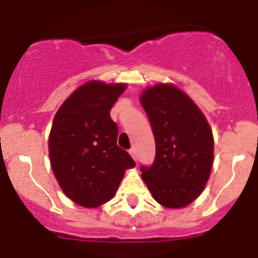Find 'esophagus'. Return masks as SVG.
I'll list each match as a JSON object with an SVG mask.
<instances>
[{
	"label": "esophagus",
	"instance_id": "34e87169",
	"mask_svg": "<svg viewBox=\"0 0 258 258\" xmlns=\"http://www.w3.org/2000/svg\"><path fill=\"white\" fill-rule=\"evenodd\" d=\"M129 154L132 155V157H133L134 160H137V152H136V150H134V149H132L131 151H129Z\"/></svg>",
	"mask_w": 258,
	"mask_h": 258
}]
</instances>
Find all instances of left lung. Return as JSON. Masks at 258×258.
I'll return each instance as SVG.
<instances>
[{
  "instance_id": "1",
  "label": "left lung",
  "mask_w": 258,
  "mask_h": 258,
  "mask_svg": "<svg viewBox=\"0 0 258 258\" xmlns=\"http://www.w3.org/2000/svg\"><path fill=\"white\" fill-rule=\"evenodd\" d=\"M156 154L142 165V179L159 204L183 208L199 197L213 164V134L199 107L170 84H157L141 95Z\"/></svg>"
}]
</instances>
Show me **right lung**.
<instances>
[{"label":"right lung","mask_w":258,"mask_h":258,"mask_svg":"<svg viewBox=\"0 0 258 258\" xmlns=\"http://www.w3.org/2000/svg\"><path fill=\"white\" fill-rule=\"evenodd\" d=\"M125 89V84H84L54 117L49 137L52 172L63 192L79 206L97 208L112 199L125 170L136 166L117 146V125L109 116Z\"/></svg>","instance_id":"add662e5"}]
</instances>
